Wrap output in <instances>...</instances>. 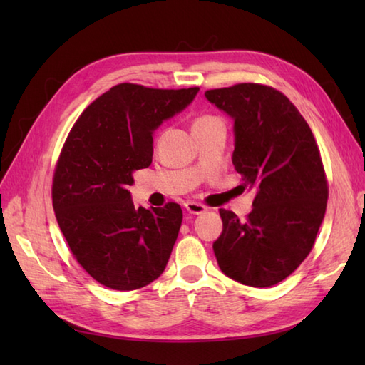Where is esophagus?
<instances>
[{"mask_svg": "<svg viewBox=\"0 0 365 365\" xmlns=\"http://www.w3.org/2000/svg\"><path fill=\"white\" fill-rule=\"evenodd\" d=\"M185 208L192 215H200L207 212V207L204 204H199V202H192V200H188V202H185Z\"/></svg>", "mask_w": 365, "mask_h": 365, "instance_id": "esophagus-1", "label": "esophagus"}]
</instances>
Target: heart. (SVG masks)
<instances>
[{"label": "heart", "instance_id": "obj_1", "mask_svg": "<svg viewBox=\"0 0 365 365\" xmlns=\"http://www.w3.org/2000/svg\"><path fill=\"white\" fill-rule=\"evenodd\" d=\"M213 120H216V118H213V115H208V114L199 115V118H196L195 122H192V130H196L199 127H204V125H207V123H210Z\"/></svg>", "mask_w": 365, "mask_h": 365}]
</instances>
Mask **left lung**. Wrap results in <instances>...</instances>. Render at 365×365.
<instances>
[{
	"mask_svg": "<svg viewBox=\"0 0 365 365\" xmlns=\"http://www.w3.org/2000/svg\"><path fill=\"white\" fill-rule=\"evenodd\" d=\"M234 119L232 161L255 190L245 221L220 208L213 243L221 271L250 287L276 285L312 251L327 212L328 180L311 127L281 91L240 83L205 92Z\"/></svg>",
	"mask_w": 365,
	"mask_h": 365,
	"instance_id": "8db88e82",
	"label": "left lung"
}]
</instances>
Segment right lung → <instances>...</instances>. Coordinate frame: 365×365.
<instances>
[{"mask_svg":"<svg viewBox=\"0 0 365 365\" xmlns=\"http://www.w3.org/2000/svg\"><path fill=\"white\" fill-rule=\"evenodd\" d=\"M199 88L155 89L120 83L96 98L68 133L54 168V215L76 262L113 290H136L165 271L182 208H135L133 173L149 168L153 130Z\"/></svg>","mask_w":365,"mask_h":365,"instance_id":"right-lung-1","label":"right lung"}]
</instances>
